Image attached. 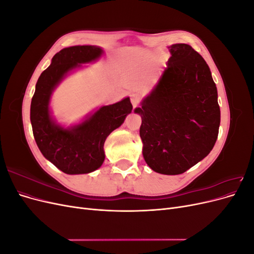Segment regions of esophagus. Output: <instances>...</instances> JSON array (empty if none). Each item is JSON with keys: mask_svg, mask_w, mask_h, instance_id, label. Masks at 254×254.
Returning <instances> with one entry per match:
<instances>
[{"mask_svg": "<svg viewBox=\"0 0 254 254\" xmlns=\"http://www.w3.org/2000/svg\"><path fill=\"white\" fill-rule=\"evenodd\" d=\"M140 99H141V97H140V95H137V94H132L131 97H130V101H131V104H132L133 107H136L137 105H139Z\"/></svg>", "mask_w": 254, "mask_h": 254, "instance_id": "1", "label": "esophagus"}]
</instances>
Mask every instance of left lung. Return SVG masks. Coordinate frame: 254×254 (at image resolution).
<instances>
[{
	"instance_id": "8db88e82",
	"label": "left lung",
	"mask_w": 254,
	"mask_h": 254,
	"mask_svg": "<svg viewBox=\"0 0 254 254\" xmlns=\"http://www.w3.org/2000/svg\"><path fill=\"white\" fill-rule=\"evenodd\" d=\"M157 86L140 114L145 162L156 173L179 175L209 155L218 136L220 109L209 65L189 44L170 48Z\"/></svg>"
}]
</instances>
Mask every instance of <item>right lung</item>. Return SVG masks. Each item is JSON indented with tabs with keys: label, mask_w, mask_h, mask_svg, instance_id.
<instances>
[{
	"label": "right lung",
	"mask_w": 254,
	"mask_h": 254,
	"mask_svg": "<svg viewBox=\"0 0 254 254\" xmlns=\"http://www.w3.org/2000/svg\"><path fill=\"white\" fill-rule=\"evenodd\" d=\"M95 45H76L61 50L42 72L30 104V122L37 146L45 159L68 175L88 174L102 166L104 144L114 129L124 123L132 105L126 97L113 105L103 106L80 124L64 128L53 120L50 99L53 91L65 75L81 64L102 56Z\"/></svg>",
	"instance_id": "1"
}]
</instances>
